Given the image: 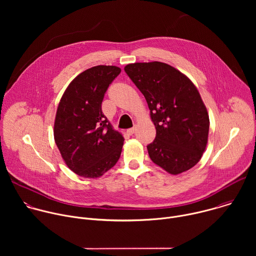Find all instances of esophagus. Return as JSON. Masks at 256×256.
I'll return each instance as SVG.
<instances>
[{
  "instance_id": "34e87169",
  "label": "esophagus",
  "mask_w": 256,
  "mask_h": 256,
  "mask_svg": "<svg viewBox=\"0 0 256 256\" xmlns=\"http://www.w3.org/2000/svg\"><path fill=\"white\" fill-rule=\"evenodd\" d=\"M134 132H136V126H134V128H128V134H130V136H132V134H134Z\"/></svg>"
}]
</instances>
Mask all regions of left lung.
Returning <instances> with one entry per match:
<instances>
[{"label":"left lung","instance_id":"1","mask_svg":"<svg viewBox=\"0 0 256 256\" xmlns=\"http://www.w3.org/2000/svg\"><path fill=\"white\" fill-rule=\"evenodd\" d=\"M124 72L147 100L156 128L147 146L151 160L170 174L192 168L206 149L210 120L192 82L160 62H134Z\"/></svg>","mask_w":256,"mask_h":256}]
</instances>
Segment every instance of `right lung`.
<instances>
[{
	"mask_svg": "<svg viewBox=\"0 0 256 256\" xmlns=\"http://www.w3.org/2000/svg\"><path fill=\"white\" fill-rule=\"evenodd\" d=\"M122 70L114 66L90 68L70 82L56 116L54 140L68 167L96 178L118 161L124 136L102 112L104 95Z\"/></svg>",
	"mask_w": 256,
	"mask_h": 256,
	"instance_id": "1",
	"label": "right lung"
}]
</instances>
